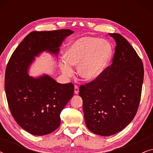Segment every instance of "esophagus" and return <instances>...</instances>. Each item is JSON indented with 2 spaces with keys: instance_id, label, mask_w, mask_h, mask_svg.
Masks as SVG:
<instances>
[{
  "instance_id": "obj_1",
  "label": "esophagus",
  "mask_w": 153,
  "mask_h": 153,
  "mask_svg": "<svg viewBox=\"0 0 153 153\" xmlns=\"http://www.w3.org/2000/svg\"><path fill=\"white\" fill-rule=\"evenodd\" d=\"M79 87L77 86V85H74V94H76V95H77V94H79Z\"/></svg>"
}]
</instances>
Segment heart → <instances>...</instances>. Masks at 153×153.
I'll return each mask as SVG.
<instances>
[{
    "instance_id": "b5f03b06",
    "label": "heart",
    "mask_w": 153,
    "mask_h": 153,
    "mask_svg": "<svg viewBox=\"0 0 153 153\" xmlns=\"http://www.w3.org/2000/svg\"><path fill=\"white\" fill-rule=\"evenodd\" d=\"M113 49L111 44L97 37H84L72 43L65 54L66 63L60 65L62 74L71 76L70 66H77V73L83 80L92 81L99 78L111 59Z\"/></svg>"
}]
</instances>
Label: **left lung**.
Instances as JSON below:
<instances>
[{"instance_id":"left-lung-1","label":"left lung","mask_w":153,"mask_h":153,"mask_svg":"<svg viewBox=\"0 0 153 153\" xmlns=\"http://www.w3.org/2000/svg\"><path fill=\"white\" fill-rule=\"evenodd\" d=\"M116 43L113 63L101 76L81 85L79 95L88 129L108 137L119 132L134 118L143 82L142 60L118 33H109Z\"/></svg>"}]
</instances>
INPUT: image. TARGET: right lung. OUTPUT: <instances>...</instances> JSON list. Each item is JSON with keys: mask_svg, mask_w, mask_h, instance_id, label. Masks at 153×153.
<instances>
[{"mask_svg": "<svg viewBox=\"0 0 153 153\" xmlns=\"http://www.w3.org/2000/svg\"><path fill=\"white\" fill-rule=\"evenodd\" d=\"M73 33L69 29L31 32L8 62L5 76L8 106L18 125L31 134H48L60 126V113L73 97L74 87L46 74L30 76L28 69L35 56L44 51L58 54L62 42Z\"/></svg>", "mask_w": 153, "mask_h": 153, "instance_id": "1", "label": "right lung"}]
</instances>
